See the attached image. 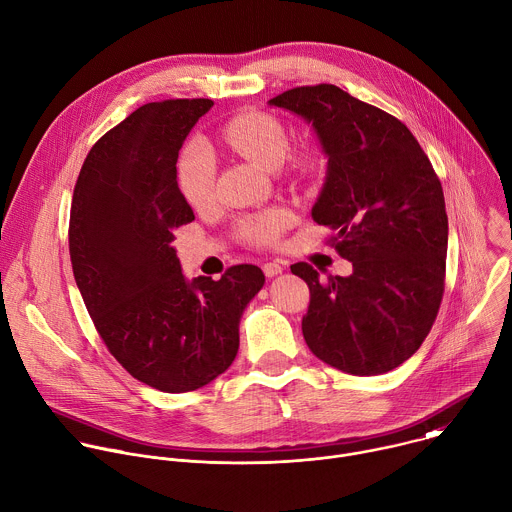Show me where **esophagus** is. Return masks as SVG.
Here are the masks:
<instances>
[{
  "mask_svg": "<svg viewBox=\"0 0 512 512\" xmlns=\"http://www.w3.org/2000/svg\"><path fill=\"white\" fill-rule=\"evenodd\" d=\"M283 271V267L279 265V263H263V273L267 275V277H275V275H279Z\"/></svg>",
  "mask_w": 512,
  "mask_h": 512,
  "instance_id": "obj_1",
  "label": "esophagus"
}]
</instances>
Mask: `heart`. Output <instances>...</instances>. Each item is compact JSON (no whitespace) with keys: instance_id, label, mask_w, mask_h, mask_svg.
Here are the masks:
<instances>
[{"instance_id":"1","label":"heart","mask_w":512,"mask_h":512,"mask_svg":"<svg viewBox=\"0 0 512 512\" xmlns=\"http://www.w3.org/2000/svg\"><path fill=\"white\" fill-rule=\"evenodd\" d=\"M217 138L229 150L265 168H275L283 162L291 173L307 175L319 162V152L311 144L289 148L285 124L275 114L263 110H243L231 116L217 128ZM215 181V154L203 140H189L177 162V185L185 203L195 211L207 209L215 199ZM291 223L293 215L287 209L275 207L241 217L235 225V233L247 245L271 247Z\"/></svg>"}]
</instances>
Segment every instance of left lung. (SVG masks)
Segmentation results:
<instances>
[{"label":"left lung","mask_w":512,"mask_h":512,"mask_svg":"<svg viewBox=\"0 0 512 512\" xmlns=\"http://www.w3.org/2000/svg\"><path fill=\"white\" fill-rule=\"evenodd\" d=\"M269 104L315 128L329 160L311 217L354 265L350 277L325 281L309 263L291 265L309 287L305 342L342 372L386 374L418 352L442 303L448 217L440 179L404 122L333 84L297 86Z\"/></svg>","instance_id":"obj_1"}]
</instances>
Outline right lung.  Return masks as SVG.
Here are the masks:
<instances>
[{"instance_id": "right-lung-1", "label": "right lung", "mask_w": 512, "mask_h": 512, "mask_svg": "<svg viewBox=\"0 0 512 512\" xmlns=\"http://www.w3.org/2000/svg\"><path fill=\"white\" fill-rule=\"evenodd\" d=\"M209 98L148 102L88 152L70 209V259L96 331L142 384L181 394L223 374L239 319L265 283L255 265L189 283L173 249L195 219L177 185L179 150Z\"/></svg>"}]
</instances>
